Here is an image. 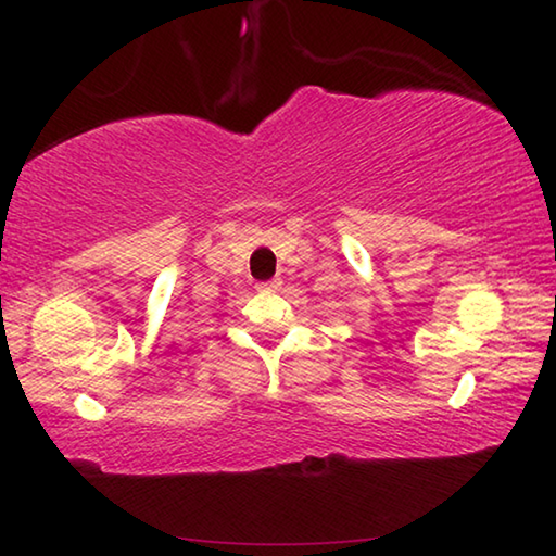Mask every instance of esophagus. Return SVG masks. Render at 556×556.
Masks as SVG:
<instances>
[{
    "instance_id": "34e87169",
    "label": "esophagus",
    "mask_w": 556,
    "mask_h": 556,
    "mask_svg": "<svg viewBox=\"0 0 556 556\" xmlns=\"http://www.w3.org/2000/svg\"><path fill=\"white\" fill-rule=\"evenodd\" d=\"M279 285H281L279 279H269V281H260L257 289H262V291H275V289H279Z\"/></svg>"
}]
</instances>
